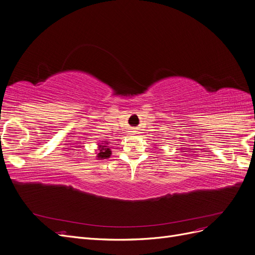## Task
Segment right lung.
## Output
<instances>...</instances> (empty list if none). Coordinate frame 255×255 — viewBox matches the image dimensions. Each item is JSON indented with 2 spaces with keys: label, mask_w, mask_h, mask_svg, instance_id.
Here are the masks:
<instances>
[{
  "label": "right lung",
  "mask_w": 255,
  "mask_h": 255,
  "mask_svg": "<svg viewBox=\"0 0 255 255\" xmlns=\"http://www.w3.org/2000/svg\"><path fill=\"white\" fill-rule=\"evenodd\" d=\"M97 159H106L110 158L112 155V150L110 149L109 146V142L106 140L102 141L101 143H98V149H97Z\"/></svg>",
  "instance_id": "add662e5"
}]
</instances>
